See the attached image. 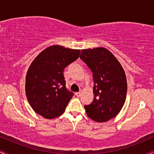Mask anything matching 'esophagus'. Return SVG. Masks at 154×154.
<instances>
[{
    "label": "esophagus",
    "instance_id": "1",
    "mask_svg": "<svg viewBox=\"0 0 154 154\" xmlns=\"http://www.w3.org/2000/svg\"><path fill=\"white\" fill-rule=\"evenodd\" d=\"M75 95H76V96H77V97H80L81 96V95H82V92H77V93H75Z\"/></svg>",
    "mask_w": 154,
    "mask_h": 154
}]
</instances>
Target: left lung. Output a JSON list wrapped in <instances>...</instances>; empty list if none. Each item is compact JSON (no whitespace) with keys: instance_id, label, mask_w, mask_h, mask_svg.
I'll list each match as a JSON object with an SVG mask.
<instances>
[{"instance_id":"1","label":"left lung","mask_w":154,"mask_h":154,"mask_svg":"<svg viewBox=\"0 0 154 154\" xmlns=\"http://www.w3.org/2000/svg\"><path fill=\"white\" fill-rule=\"evenodd\" d=\"M79 58L91 69L94 82V98L85 106L86 114L98 122L109 121L119 114L125 102V72L115 56L104 48L83 49Z\"/></svg>"}]
</instances>
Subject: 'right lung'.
<instances>
[{
    "instance_id": "right-lung-1",
    "label": "right lung",
    "mask_w": 154,
    "mask_h": 154,
    "mask_svg": "<svg viewBox=\"0 0 154 154\" xmlns=\"http://www.w3.org/2000/svg\"><path fill=\"white\" fill-rule=\"evenodd\" d=\"M79 50L53 45L42 51L28 69L25 92L31 107L45 119L62 114L74 93L66 88L63 70L79 58Z\"/></svg>"
}]
</instances>
